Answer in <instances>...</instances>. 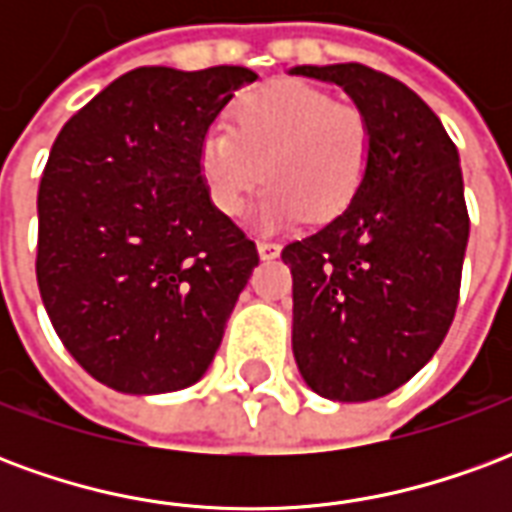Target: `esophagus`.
<instances>
[{"mask_svg":"<svg viewBox=\"0 0 512 512\" xmlns=\"http://www.w3.org/2000/svg\"><path fill=\"white\" fill-rule=\"evenodd\" d=\"M257 255H260V260H274V257H279V244L257 241Z\"/></svg>","mask_w":512,"mask_h":512,"instance_id":"1","label":"esophagus"}]
</instances>
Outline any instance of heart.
Returning <instances> with one entry per match:
<instances>
[{
  "instance_id": "b5f03b06",
  "label": "heart",
  "mask_w": 512,
  "mask_h": 512,
  "mask_svg": "<svg viewBox=\"0 0 512 512\" xmlns=\"http://www.w3.org/2000/svg\"><path fill=\"white\" fill-rule=\"evenodd\" d=\"M370 150L362 109L299 79H279L241 95L227 131L202 136L197 167L211 205L230 219L266 178L260 222L285 227L304 213L312 222L340 216L365 183Z\"/></svg>"
}]
</instances>
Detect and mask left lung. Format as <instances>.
I'll return each mask as SVG.
<instances>
[{
    "label": "left lung",
    "mask_w": 512,
    "mask_h": 512,
    "mask_svg": "<svg viewBox=\"0 0 512 512\" xmlns=\"http://www.w3.org/2000/svg\"><path fill=\"white\" fill-rule=\"evenodd\" d=\"M290 73L343 87L373 131L354 202L282 249L301 378L365 403L417 376L455 318L469 241L461 158L433 109L386 73L359 62Z\"/></svg>",
    "instance_id": "obj_1"
}]
</instances>
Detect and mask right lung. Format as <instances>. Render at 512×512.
<instances>
[{"mask_svg": "<svg viewBox=\"0 0 512 512\" xmlns=\"http://www.w3.org/2000/svg\"><path fill=\"white\" fill-rule=\"evenodd\" d=\"M241 65L123 73L62 126L38 191V288L68 354L101 384L161 395L197 384L260 263L208 200L202 136Z\"/></svg>", "mask_w": 512, "mask_h": 512, "instance_id": "right-lung-1", "label": "right lung"}]
</instances>
